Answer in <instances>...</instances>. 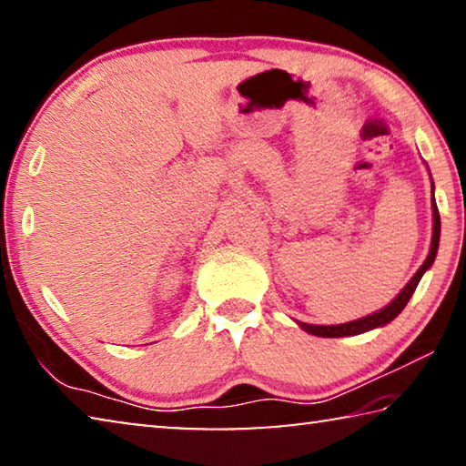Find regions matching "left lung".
<instances>
[{
    "label": "left lung",
    "mask_w": 466,
    "mask_h": 466,
    "mask_svg": "<svg viewBox=\"0 0 466 466\" xmlns=\"http://www.w3.org/2000/svg\"><path fill=\"white\" fill-rule=\"evenodd\" d=\"M431 218H433V228H431V244H430V252H428V258H425L423 265L417 269V273L413 275L411 279H409L407 286L399 291L397 298L392 299L390 304H386L384 309L376 310L372 314H368V317H361L358 320H350V322H343V325H309V322H299L298 320V327L304 329L306 333H310L314 337H351V335H361L366 333V330H372V329H380L384 325H389L390 320H394L399 317L403 309L407 306L409 299H411L413 291L417 288V283L421 281L423 273L430 269L436 261V255H438V247H440V214H438V205L436 199H433V180H431Z\"/></svg>",
    "instance_id": "8db88e82"
}]
</instances>
